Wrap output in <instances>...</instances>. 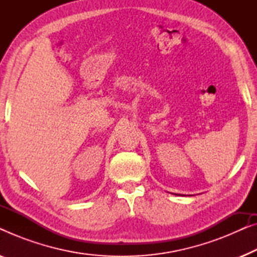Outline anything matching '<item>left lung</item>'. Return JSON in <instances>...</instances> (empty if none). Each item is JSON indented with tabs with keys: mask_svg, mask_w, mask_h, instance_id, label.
Listing matches in <instances>:
<instances>
[{
	"mask_svg": "<svg viewBox=\"0 0 257 257\" xmlns=\"http://www.w3.org/2000/svg\"><path fill=\"white\" fill-rule=\"evenodd\" d=\"M175 195H178V194H175Z\"/></svg>",
	"mask_w": 257,
	"mask_h": 257,
	"instance_id": "obj_1",
	"label": "left lung"
}]
</instances>
